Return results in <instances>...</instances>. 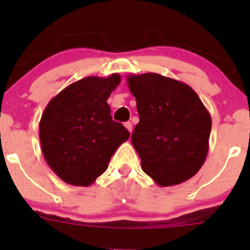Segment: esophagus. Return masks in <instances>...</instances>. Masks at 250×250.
<instances>
[{"label": "esophagus", "mask_w": 250, "mask_h": 250, "mask_svg": "<svg viewBox=\"0 0 250 250\" xmlns=\"http://www.w3.org/2000/svg\"><path fill=\"white\" fill-rule=\"evenodd\" d=\"M125 127L127 128L128 132L132 133V130H133V125H132V123H130V122H125Z\"/></svg>", "instance_id": "34e87169"}]
</instances>
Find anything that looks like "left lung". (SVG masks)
Listing matches in <instances>:
<instances>
[{
	"label": "left lung",
	"instance_id": "obj_1",
	"mask_svg": "<svg viewBox=\"0 0 250 250\" xmlns=\"http://www.w3.org/2000/svg\"><path fill=\"white\" fill-rule=\"evenodd\" d=\"M127 82L139 112L132 144L144 172L160 186L192 178L208 155L211 129L210 113L197 93L153 72L128 75Z\"/></svg>",
	"mask_w": 250,
	"mask_h": 250
}]
</instances>
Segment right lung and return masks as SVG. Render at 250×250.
Listing matches in <instances>:
<instances>
[{"mask_svg": "<svg viewBox=\"0 0 250 250\" xmlns=\"http://www.w3.org/2000/svg\"><path fill=\"white\" fill-rule=\"evenodd\" d=\"M121 82L118 74L89 76L55 95L40 121L44 160L65 183L90 186L107 166L129 132L112 121L107 99Z\"/></svg>", "mask_w": 250, "mask_h": 250, "instance_id": "right-lung-1", "label": "right lung"}]
</instances>
